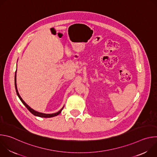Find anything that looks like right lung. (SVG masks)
Returning <instances> with one entry per match:
<instances>
[{"instance_id": "obj_1", "label": "right lung", "mask_w": 157, "mask_h": 157, "mask_svg": "<svg viewBox=\"0 0 157 157\" xmlns=\"http://www.w3.org/2000/svg\"><path fill=\"white\" fill-rule=\"evenodd\" d=\"M17 70L15 71V90H16V93H17V94L18 96V97L19 98L20 100L21 101V102L23 103V104L27 108V109L30 112V113L33 114L34 116H38V117H44V118H50V117H55V116H56L58 115H59L61 113V110H63L64 106L62 107V109H61L58 112H57V113H53V114H43V113H39V112H37L35 110H33V109H32L29 105H28L22 99V98L20 97L18 92V89H17V81H16V76H17Z\"/></svg>"}]
</instances>
